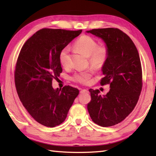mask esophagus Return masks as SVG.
Listing matches in <instances>:
<instances>
[{"instance_id": "1", "label": "esophagus", "mask_w": 156, "mask_h": 156, "mask_svg": "<svg viewBox=\"0 0 156 156\" xmlns=\"http://www.w3.org/2000/svg\"><path fill=\"white\" fill-rule=\"evenodd\" d=\"M80 92V93H87V92H88V90H86V89H81Z\"/></svg>"}]
</instances>
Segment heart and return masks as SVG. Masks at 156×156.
<instances>
[{
    "instance_id": "obj_1",
    "label": "heart",
    "mask_w": 156,
    "mask_h": 156,
    "mask_svg": "<svg viewBox=\"0 0 156 156\" xmlns=\"http://www.w3.org/2000/svg\"><path fill=\"white\" fill-rule=\"evenodd\" d=\"M74 48L88 57L90 64L97 69L103 67L108 59V48L105 45H98L97 41L90 36L83 35L78 39L74 44ZM68 51V48H65L59 55V62L64 67H67L69 64ZM93 68L75 73L72 80L82 84H87L94 74Z\"/></svg>"
}]
</instances>
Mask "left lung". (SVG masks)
<instances>
[{"instance_id":"left-lung-1","label":"left lung","mask_w":156,"mask_h":156,"mask_svg":"<svg viewBox=\"0 0 156 156\" xmlns=\"http://www.w3.org/2000/svg\"><path fill=\"white\" fill-rule=\"evenodd\" d=\"M102 39L108 49V57L102 68L101 84H110L106 95L89 89L91 101L87 108L92 121L111 127L123 121L133 110L142 88V69L137 49L125 33L117 28L87 31Z\"/></svg>"}]
</instances>
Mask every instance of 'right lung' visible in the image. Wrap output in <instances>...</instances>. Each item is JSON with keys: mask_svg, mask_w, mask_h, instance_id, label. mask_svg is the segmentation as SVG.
<instances>
[{"mask_svg": "<svg viewBox=\"0 0 156 156\" xmlns=\"http://www.w3.org/2000/svg\"><path fill=\"white\" fill-rule=\"evenodd\" d=\"M82 30L42 29L27 39L16 62L15 82L23 105L36 121L54 127L65 121L79 94L77 88L52 87L53 79L62 72L61 51Z\"/></svg>", "mask_w": 156, "mask_h": 156, "instance_id": "obj_1", "label": "right lung"}]
</instances>
